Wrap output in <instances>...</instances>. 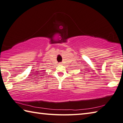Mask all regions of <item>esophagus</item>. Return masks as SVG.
<instances>
[{"label": "esophagus", "instance_id": "obj_1", "mask_svg": "<svg viewBox=\"0 0 123 123\" xmlns=\"http://www.w3.org/2000/svg\"><path fill=\"white\" fill-rule=\"evenodd\" d=\"M59 65H62V63H59Z\"/></svg>", "mask_w": 123, "mask_h": 123}]
</instances>
